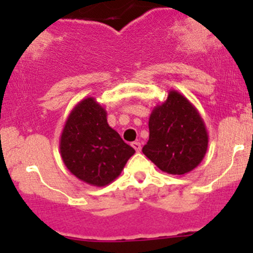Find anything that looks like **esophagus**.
<instances>
[{
	"mask_svg": "<svg viewBox=\"0 0 253 253\" xmlns=\"http://www.w3.org/2000/svg\"><path fill=\"white\" fill-rule=\"evenodd\" d=\"M131 146H132V148L136 150V152H140V150H141V143H140V142H137V141L132 142Z\"/></svg>",
	"mask_w": 253,
	"mask_h": 253,
	"instance_id": "34e87169",
	"label": "esophagus"
}]
</instances>
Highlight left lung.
Segmentation results:
<instances>
[{"instance_id": "1", "label": "left lung", "mask_w": 253, "mask_h": 253, "mask_svg": "<svg viewBox=\"0 0 253 253\" xmlns=\"http://www.w3.org/2000/svg\"><path fill=\"white\" fill-rule=\"evenodd\" d=\"M149 140L142 152L158 169L184 175L206 157L209 135L195 105L175 89L153 109L148 121Z\"/></svg>"}]
</instances>
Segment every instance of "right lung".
I'll list each match as a JSON object with an SVG mask.
<instances>
[{"label": "right lung", "mask_w": 253, "mask_h": 253, "mask_svg": "<svg viewBox=\"0 0 253 253\" xmlns=\"http://www.w3.org/2000/svg\"><path fill=\"white\" fill-rule=\"evenodd\" d=\"M59 153L78 179L103 188L119 177L135 149L109 126L103 105L87 96L68 115L59 137Z\"/></svg>", "instance_id": "right-lung-1"}]
</instances>
